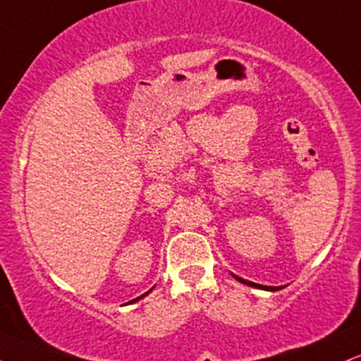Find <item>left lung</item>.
<instances>
[{
	"label": "left lung",
	"instance_id": "1",
	"mask_svg": "<svg viewBox=\"0 0 361 361\" xmlns=\"http://www.w3.org/2000/svg\"><path fill=\"white\" fill-rule=\"evenodd\" d=\"M235 280L238 281H241V283H246V285H250V287H255V288H261V290H270V292H276V290H280V288H283V287H267V285H259V283H252V281H247V280H244V279H241V276H238V275H233Z\"/></svg>",
	"mask_w": 361,
	"mask_h": 361
}]
</instances>
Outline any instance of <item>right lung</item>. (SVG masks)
I'll return each mask as SVG.
<instances>
[{
  "label": "right lung",
  "mask_w": 361,
  "mask_h": 361,
  "mask_svg": "<svg viewBox=\"0 0 361 361\" xmlns=\"http://www.w3.org/2000/svg\"><path fill=\"white\" fill-rule=\"evenodd\" d=\"M149 292H151V290H149ZM149 292H146V293H144V295H140V297H137V299H134V300H130V302H135V300H139V299H142V297H146L147 295V293Z\"/></svg>",
  "instance_id": "1"
}]
</instances>
